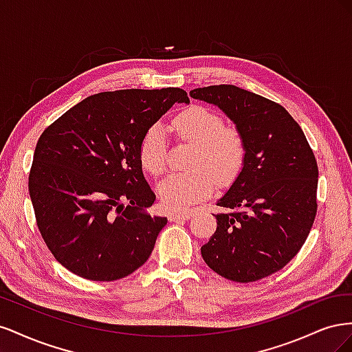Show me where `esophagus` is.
<instances>
[{"label":"esophagus","mask_w":352,"mask_h":352,"mask_svg":"<svg viewBox=\"0 0 352 352\" xmlns=\"http://www.w3.org/2000/svg\"><path fill=\"white\" fill-rule=\"evenodd\" d=\"M190 217V212L186 211V212H168V220L170 221H182V220H188Z\"/></svg>","instance_id":"esophagus-1"}]
</instances>
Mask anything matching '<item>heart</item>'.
Instances as JSON below:
<instances>
[{
  "label": "heart",
  "mask_w": 352,
  "mask_h": 352,
  "mask_svg": "<svg viewBox=\"0 0 352 352\" xmlns=\"http://www.w3.org/2000/svg\"><path fill=\"white\" fill-rule=\"evenodd\" d=\"M172 129L179 140L192 142L189 172L167 177L158 185L162 204L173 211L188 210L214 190L217 180L233 182L247 160V141L235 126L206 105L192 104L175 116ZM138 157L145 172L160 176L167 167V144L163 126H148L138 145Z\"/></svg>",
  "instance_id": "b5f03b06"
}]
</instances>
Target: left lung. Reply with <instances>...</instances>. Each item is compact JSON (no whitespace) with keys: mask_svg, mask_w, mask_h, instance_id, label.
<instances>
[{"mask_svg":"<svg viewBox=\"0 0 352 352\" xmlns=\"http://www.w3.org/2000/svg\"><path fill=\"white\" fill-rule=\"evenodd\" d=\"M214 104L247 141V160L219 207L201 255L221 278L248 283L279 272L301 250L316 219L318 168L307 138L280 104L235 85L189 92Z\"/></svg>","mask_w":352,"mask_h":352,"instance_id":"8db88e82","label":"left lung"}]
</instances>
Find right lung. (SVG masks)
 <instances>
[{
  "label": "right lung",
  "mask_w": 352,
  "mask_h": 352,
  "mask_svg": "<svg viewBox=\"0 0 352 352\" xmlns=\"http://www.w3.org/2000/svg\"><path fill=\"white\" fill-rule=\"evenodd\" d=\"M175 102L180 88L100 92L39 136L29 195L48 250L88 280L126 278L150 257L166 217L145 211L155 194L142 173L138 145Z\"/></svg>",
  "instance_id": "1"
}]
</instances>
